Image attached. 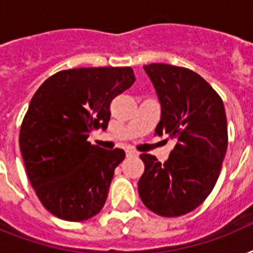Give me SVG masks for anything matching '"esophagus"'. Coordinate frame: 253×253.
<instances>
[{"label":"esophagus","instance_id":"esophagus-1","mask_svg":"<svg viewBox=\"0 0 253 253\" xmlns=\"http://www.w3.org/2000/svg\"><path fill=\"white\" fill-rule=\"evenodd\" d=\"M126 155L127 156H138V152H136V151H134V150H131V148H127L126 150Z\"/></svg>","mask_w":253,"mask_h":253}]
</instances>
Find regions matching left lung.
<instances>
[{
    "instance_id": "obj_1",
    "label": "left lung",
    "mask_w": 253,
    "mask_h": 253,
    "mask_svg": "<svg viewBox=\"0 0 253 253\" xmlns=\"http://www.w3.org/2000/svg\"><path fill=\"white\" fill-rule=\"evenodd\" d=\"M162 105L155 132L176 139L164 164L142 154L144 173L139 196L151 211L180 216L193 211L211 193L227 151V119L223 101L206 80L188 68L144 65Z\"/></svg>"
}]
</instances>
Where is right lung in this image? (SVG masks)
Masks as SVG:
<instances>
[{
    "label": "right lung",
    "mask_w": 253,
    "mask_h": 253,
    "mask_svg": "<svg viewBox=\"0 0 253 253\" xmlns=\"http://www.w3.org/2000/svg\"><path fill=\"white\" fill-rule=\"evenodd\" d=\"M134 81L130 67L67 69L48 77L31 98L19 147L38 198L57 218L81 222L103 208L125 151L103 150L87 138L106 130L111 101Z\"/></svg>",
    "instance_id": "obj_1"
}]
</instances>
